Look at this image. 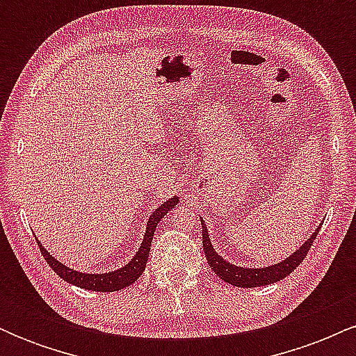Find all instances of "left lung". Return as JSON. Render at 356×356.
Wrapping results in <instances>:
<instances>
[{"mask_svg":"<svg viewBox=\"0 0 356 356\" xmlns=\"http://www.w3.org/2000/svg\"><path fill=\"white\" fill-rule=\"evenodd\" d=\"M316 229L314 234L309 238L306 243L301 246L293 256H289L288 259H284L283 263L275 264V266L269 268H261V269H246V268H238L232 266V264L224 261L222 257L216 254V251L211 246L209 241V234H207L206 224L202 222V246H204V254L207 257V263L212 271L218 275L220 280H224L226 283H229L232 286H238V288H256V286H266L271 283H276V281L283 280L293 273L295 269L300 266L301 261L305 259L308 251L313 246V241L316 239L318 234Z\"/></svg>","mask_w":356,"mask_h":356,"instance_id":"8db88e82","label":"left lung"}]
</instances>
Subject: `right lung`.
Listing matches in <instances>:
<instances>
[{"label":"right lung","mask_w":356,"mask_h":356,"mask_svg":"<svg viewBox=\"0 0 356 356\" xmlns=\"http://www.w3.org/2000/svg\"><path fill=\"white\" fill-rule=\"evenodd\" d=\"M177 202H179V197H172L167 202L162 204L157 211H154V214L150 216L149 222H147V232L144 236V241H142L140 249H138L137 254L134 256V259L130 261L127 266L118 269V271L107 273V275H83V273H76L73 271V269L58 263L55 257L50 256L47 251H44L42 244H38L40 251H42L43 257L47 259V263L50 264L53 271H55L61 280L67 281V283H72L83 289H90V291H100V293L118 291V289H124L127 286L134 284L138 277L142 276V273H144L145 269L147 259H149L150 244H152L155 227H157V224L161 222V219L164 218L167 212L172 209Z\"/></svg>","instance_id":"1"}]
</instances>
